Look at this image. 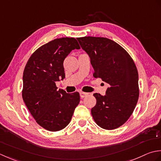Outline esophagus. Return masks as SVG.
I'll return each mask as SVG.
<instances>
[{
  "mask_svg": "<svg viewBox=\"0 0 161 161\" xmlns=\"http://www.w3.org/2000/svg\"><path fill=\"white\" fill-rule=\"evenodd\" d=\"M88 95V93H86V92H80V96L81 98H84L86 96H87Z\"/></svg>",
  "mask_w": 161,
  "mask_h": 161,
  "instance_id": "obj_1",
  "label": "esophagus"
}]
</instances>
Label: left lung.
<instances>
[{
    "mask_svg": "<svg viewBox=\"0 0 161 161\" xmlns=\"http://www.w3.org/2000/svg\"><path fill=\"white\" fill-rule=\"evenodd\" d=\"M90 58L93 76L110 85L106 95L95 93L91 113L98 126L113 130L125 123L138 100V73L129 54L115 42L105 37L77 38Z\"/></svg>",
    "mask_w": 161,
    "mask_h": 161,
    "instance_id": "8db88e82",
    "label": "left lung"
}]
</instances>
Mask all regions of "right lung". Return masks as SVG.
Here are the masks:
<instances>
[{
	"mask_svg": "<svg viewBox=\"0 0 161 161\" xmlns=\"http://www.w3.org/2000/svg\"><path fill=\"white\" fill-rule=\"evenodd\" d=\"M80 48L74 37L55 39L37 49L25 65L23 99L37 123L48 130L66 127L80 102L79 93H67L55 85L65 78V58L72 50Z\"/></svg>",
	"mask_w": 161,
	"mask_h": 161,
	"instance_id": "add662e5",
	"label": "right lung"
}]
</instances>
